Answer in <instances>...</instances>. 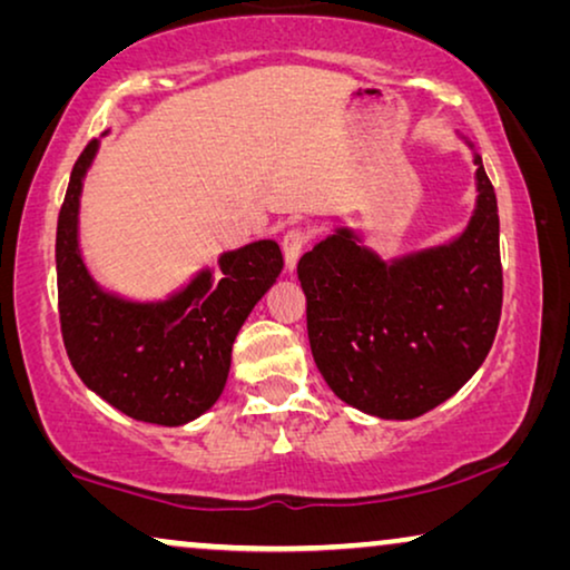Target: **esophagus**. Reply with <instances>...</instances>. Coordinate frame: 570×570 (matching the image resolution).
Returning a JSON list of instances; mask_svg holds the SVG:
<instances>
[{
  "mask_svg": "<svg viewBox=\"0 0 570 570\" xmlns=\"http://www.w3.org/2000/svg\"><path fill=\"white\" fill-rule=\"evenodd\" d=\"M308 246V230L306 228H291L283 236V252H285V262H287V269L293 272L295 262H298V256L303 254V248Z\"/></svg>",
  "mask_w": 570,
  "mask_h": 570,
  "instance_id": "obj_1",
  "label": "esophagus"
}]
</instances>
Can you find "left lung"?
Segmentation results:
<instances>
[{"mask_svg": "<svg viewBox=\"0 0 570 570\" xmlns=\"http://www.w3.org/2000/svg\"><path fill=\"white\" fill-rule=\"evenodd\" d=\"M459 240L384 264L340 230L298 262L316 368L342 402L412 420L456 394L493 347L503 306L495 189Z\"/></svg>", "mask_w": 570, "mask_h": 570, "instance_id": "1", "label": "left lung"}]
</instances>
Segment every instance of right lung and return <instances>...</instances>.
<instances>
[{"instance_id":"add662e5","label":"right lung","mask_w":570,"mask_h":570,"mask_svg":"<svg viewBox=\"0 0 570 570\" xmlns=\"http://www.w3.org/2000/svg\"><path fill=\"white\" fill-rule=\"evenodd\" d=\"M92 139L77 158L57 223L59 324L69 363L92 392L124 415L184 425L223 394L233 340L269 291L283 254L256 240L223 254L220 279L209 272L166 303L137 306L98 291L77 252V207Z\"/></svg>"}]
</instances>
